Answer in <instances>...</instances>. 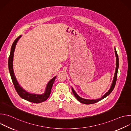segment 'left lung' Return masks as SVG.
I'll list each match as a JSON object with an SVG mask.
<instances>
[{
	"instance_id": "left-lung-1",
	"label": "left lung",
	"mask_w": 131,
	"mask_h": 131,
	"mask_svg": "<svg viewBox=\"0 0 131 131\" xmlns=\"http://www.w3.org/2000/svg\"><path fill=\"white\" fill-rule=\"evenodd\" d=\"M115 54H116V71H115V76H114V80L113 81V83H112L111 86L110 88V89L109 90V91L106 93L105 95H104L102 98L101 99H99L95 100H86V99H84L82 98H81L80 97H79L77 94V93L75 92V91H74V90L72 88V91L73 94L74 95V96H75V97L77 99V100L80 103L84 104H94L95 103H97L99 101H100L101 100H102V99H104V98H105L106 97H107L108 95H109L110 93L112 92V91H113L115 85H116V81H117V74H118V67H119V58H118V55L117 54V52L116 51V49L115 48Z\"/></svg>"
}]
</instances>
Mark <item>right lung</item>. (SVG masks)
I'll return each mask as SVG.
<instances>
[{"instance_id":"add662e5","label":"right lung","mask_w":131,"mask_h":131,"mask_svg":"<svg viewBox=\"0 0 131 131\" xmlns=\"http://www.w3.org/2000/svg\"><path fill=\"white\" fill-rule=\"evenodd\" d=\"M21 37V36H20L14 40V41L13 42L12 45L11 49V52H10V54L8 59V67H9V70L10 76H11V78L16 91L17 92L18 95H19L21 98L34 103H40L45 101L49 98L51 93V89L52 88L56 76L54 77L53 78H52L48 82L46 87L45 93L44 94H42L41 95L29 94V93L26 92L24 90H23L20 86V85L18 84L16 79L15 76L14 74V71L13 69V60L14 52L16 43L18 40Z\"/></svg>"}]
</instances>
